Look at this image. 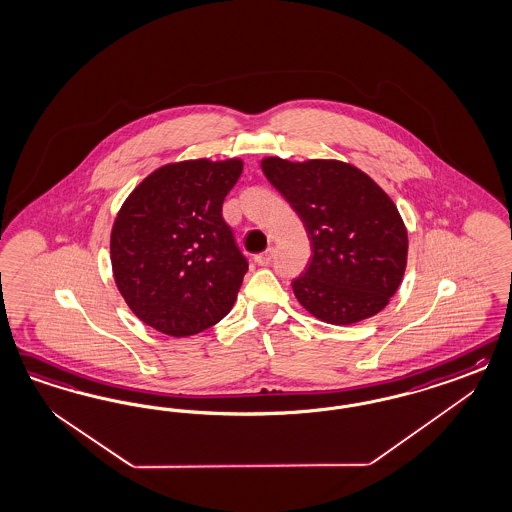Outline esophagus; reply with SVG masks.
I'll use <instances>...</instances> for the list:
<instances>
[{
    "instance_id": "1",
    "label": "esophagus",
    "mask_w": 512,
    "mask_h": 512,
    "mask_svg": "<svg viewBox=\"0 0 512 512\" xmlns=\"http://www.w3.org/2000/svg\"><path fill=\"white\" fill-rule=\"evenodd\" d=\"M271 260H273V248H269V250H265L262 254H256V256H254V262L258 265H262V267L271 264Z\"/></svg>"
}]
</instances>
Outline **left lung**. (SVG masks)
<instances>
[{"label":"left lung","mask_w":512,"mask_h":512,"mask_svg":"<svg viewBox=\"0 0 512 512\" xmlns=\"http://www.w3.org/2000/svg\"><path fill=\"white\" fill-rule=\"evenodd\" d=\"M262 169L313 243L311 262L292 282L297 301L335 326L380 313L407 265V230L394 201L363 171L337 160L265 158Z\"/></svg>","instance_id":"left-lung-1"}]
</instances>
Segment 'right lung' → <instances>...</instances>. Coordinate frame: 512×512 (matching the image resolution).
Masks as SVG:
<instances>
[{"label": "right lung", "instance_id": "add662e5", "mask_svg": "<svg viewBox=\"0 0 512 512\" xmlns=\"http://www.w3.org/2000/svg\"><path fill=\"white\" fill-rule=\"evenodd\" d=\"M241 173V160L164 165L124 201L111 233L116 286L154 330L188 337L230 313L248 262L222 203Z\"/></svg>", "mask_w": 512, "mask_h": 512}]
</instances>
